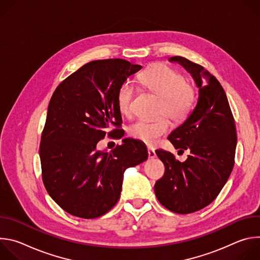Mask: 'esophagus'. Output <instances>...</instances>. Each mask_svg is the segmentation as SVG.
Here are the masks:
<instances>
[{
    "label": "esophagus",
    "mask_w": 260,
    "mask_h": 260,
    "mask_svg": "<svg viewBox=\"0 0 260 260\" xmlns=\"http://www.w3.org/2000/svg\"><path fill=\"white\" fill-rule=\"evenodd\" d=\"M148 156H149V158H153V157H155L156 156V154H155V151L152 149V148H150V147H148Z\"/></svg>",
    "instance_id": "1"
}]
</instances>
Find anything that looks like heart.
<instances>
[{
    "label": "heart",
    "instance_id": "obj_1",
    "mask_svg": "<svg viewBox=\"0 0 260 260\" xmlns=\"http://www.w3.org/2000/svg\"><path fill=\"white\" fill-rule=\"evenodd\" d=\"M138 79L145 89L160 98L159 114H165L175 122H182L189 116L197 101V92L194 86L185 81L178 70L167 63H154L143 71ZM134 95L135 88L129 82L124 81L119 85L116 104L122 115L131 114ZM169 128L170 123L165 117L153 121L139 119L128 126V134L142 143L153 145Z\"/></svg>",
    "mask_w": 260,
    "mask_h": 260
}]
</instances>
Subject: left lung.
Here are the masks:
<instances>
[{
  "mask_svg": "<svg viewBox=\"0 0 260 260\" xmlns=\"http://www.w3.org/2000/svg\"><path fill=\"white\" fill-rule=\"evenodd\" d=\"M170 60L191 74L200 93L192 113L168 137L179 152H190L188 158L180 162L173 153L156 150L165 174L154 191L168 210L189 214L210 205L229 180L235 165L236 123L225 91L215 76L185 57Z\"/></svg>",
  "mask_w": 260,
  "mask_h": 260,
  "instance_id": "left-lung-1",
  "label": "left lung"
}]
</instances>
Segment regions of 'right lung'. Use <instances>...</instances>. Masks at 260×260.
Returning <instances> with one entry per match:
<instances>
[{
    "instance_id": "obj_1",
    "label": "right lung",
    "mask_w": 260,
    "mask_h": 260,
    "mask_svg": "<svg viewBox=\"0 0 260 260\" xmlns=\"http://www.w3.org/2000/svg\"><path fill=\"white\" fill-rule=\"evenodd\" d=\"M141 69L121 58L93 60L67 77L50 99L39 150L42 180L73 216L93 219L109 212L120 198L124 171L148 157L144 144L133 139L110 152L95 149L106 135L123 137L116 92Z\"/></svg>"
}]
</instances>
